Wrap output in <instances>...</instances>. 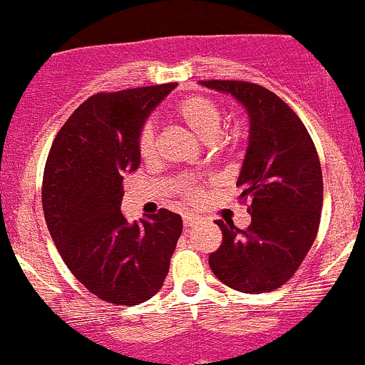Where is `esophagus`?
Here are the masks:
<instances>
[{"instance_id":"1","label":"esophagus","mask_w":365,"mask_h":365,"mask_svg":"<svg viewBox=\"0 0 365 365\" xmlns=\"http://www.w3.org/2000/svg\"><path fill=\"white\" fill-rule=\"evenodd\" d=\"M197 222H199V217L192 215V213H190V215L182 217V224H185L186 228H192V226H195Z\"/></svg>"}]
</instances>
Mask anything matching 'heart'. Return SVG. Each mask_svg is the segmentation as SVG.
<instances>
[{
    "label": "heart",
    "mask_w": 365,
    "mask_h": 365,
    "mask_svg": "<svg viewBox=\"0 0 365 365\" xmlns=\"http://www.w3.org/2000/svg\"><path fill=\"white\" fill-rule=\"evenodd\" d=\"M177 113L202 141L213 143L222 132L224 108L217 99L210 98V96H202V93L188 96L179 103ZM137 150L145 160H152L155 157L157 137L155 126L152 121H146L137 133ZM177 193L185 197L188 202H197L205 193V188L199 180L186 177V179H180L177 182Z\"/></svg>",
    "instance_id": "heart-1"
}]
</instances>
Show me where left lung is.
<instances>
[{
    "label": "left lung",
    "instance_id": "left-lung-1",
    "mask_svg": "<svg viewBox=\"0 0 365 365\" xmlns=\"http://www.w3.org/2000/svg\"><path fill=\"white\" fill-rule=\"evenodd\" d=\"M248 110L250 145L237 186L250 200L252 224L217 220L222 242L210 255L217 279L242 293L279 289L317 239L322 213V170L313 139L292 106L257 83L208 79Z\"/></svg>",
    "mask_w": 365,
    "mask_h": 365
}]
</instances>
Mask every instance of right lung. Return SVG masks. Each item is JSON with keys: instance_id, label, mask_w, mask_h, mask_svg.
<instances>
[{"instance_id": "right-lung-1", "label": "right lung", "mask_w": 365, "mask_h": 365, "mask_svg": "<svg viewBox=\"0 0 365 365\" xmlns=\"http://www.w3.org/2000/svg\"><path fill=\"white\" fill-rule=\"evenodd\" d=\"M177 83L93 93L66 119L43 172V212L59 255L90 293L137 306L160 289L182 219L160 208L128 222L123 173L141 163L137 133Z\"/></svg>"}]
</instances>
